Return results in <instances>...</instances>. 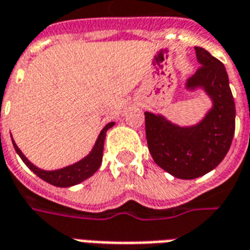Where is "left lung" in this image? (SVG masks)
Masks as SVG:
<instances>
[{"label": "left lung", "instance_id": "obj_1", "mask_svg": "<svg viewBox=\"0 0 250 250\" xmlns=\"http://www.w3.org/2000/svg\"><path fill=\"white\" fill-rule=\"evenodd\" d=\"M200 63L187 88L201 87L213 107L199 125L179 127L164 116L144 112L146 136L153 160L177 179H196L219 166L228 153L236 127L234 99L227 70L203 47H195Z\"/></svg>", "mask_w": 250, "mask_h": 250}]
</instances>
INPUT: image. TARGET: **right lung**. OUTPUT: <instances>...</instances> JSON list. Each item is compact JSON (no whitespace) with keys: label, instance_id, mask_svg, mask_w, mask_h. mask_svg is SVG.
I'll use <instances>...</instances> for the list:
<instances>
[{"label":"right lung","instance_id":"obj_1","mask_svg":"<svg viewBox=\"0 0 250 250\" xmlns=\"http://www.w3.org/2000/svg\"><path fill=\"white\" fill-rule=\"evenodd\" d=\"M112 125H114V122L106 125V127L101 131V134H99L97 139V143H95L92 151L88 153L86 158L79 160L78 163H75L73 166L61 168V169H57V171H43V169L36 167L34 164H31L27 160L26 156L21 152V149L17 147L14 140H13V146H14V149L17 151V153L20 155V158L22 159V162L25 163L27 167L30 168L37 176H40L42 180H45L46 183L53 184L55 187H71L84 182L86 179L92 176L99 169L102 164V156H103V144H104V139H106V132Z\"/></svg>","mask_w":250,"mask_h":250}]
</instances>
